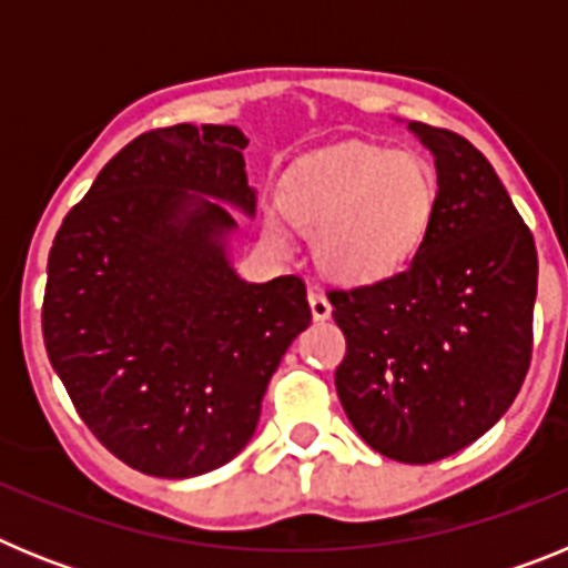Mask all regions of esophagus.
Masks as SVG:
<instances>
[{"mask_svg":"<svg viewBox=\"0 0 568 568\" xmlns=\"http://www.w3.org/2000/svg\"><path fill=\"white\" fill-rule=\"evenodd\" d=\"M310 310H313V318L315 321H327L329 313H333V304H329V298L321 290H310Z\"/></svg>","mask_w":568,"mask_h":568,"instance_id":"obj_1","label":"esophagus"}]
</instances>
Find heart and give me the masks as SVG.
<instances>
[{
    "mask_svg": "<svg viewBox=\"0 0 568 568\" xmlns=\"http://www.w3.org/2000/svg\"><path fill=\"white\" fill-rule=\"evenodd\" d=\"M435 199L438 182L420 155L373 144L315 155L284 193L287 213L318 233L324 270L346 281H375L404 267L429 230Z\"/></svg>",
    "mask_w": 568,
    "mask_h": 568,
    "instance_id": "1",
    "label": "heart"
}]
</instances>
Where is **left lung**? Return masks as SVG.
<instances>
[{
    "label": "left lung",
    "mask_w": 568,
    "mask_h": 568,
    "mask_svg": "<svg viewBox=\"0 0 568 568\" xmlns=\"http://www.w3.org/2000/svg\"><path fill=\"white\" fill-rule=\"evenodd\" d=\"M438 170L409 267L329 290L346 338L335 389L355 433L400 464L455 455L498 424L531 361L538 250L498 173L453 130L409 122Z\"/></svg>",
    "instance_id": "1"
}]
</instances>
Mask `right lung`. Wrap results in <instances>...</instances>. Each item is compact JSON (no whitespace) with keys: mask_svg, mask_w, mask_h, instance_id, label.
I'll use <instances>...</instances> for the list:
<instances>
[{"mask_svg":"<svg viewBox=\"0 0 568 568\" xmlns=\"http://www.w3.org/2000/svg\"><path fill=\"white\" fill-rule=\"evenodd\" d=\"M247 135L173 124L135 135L64 215L42 335L99 444L155 478L219 469L247 446L281 358L310 327L298 275L233 273L224 204L255 213Z\"/></svg>","mask_w":568,"mask_h":568,"instance_id":"right-lung-1","label":"right lung"}]
</instances>
